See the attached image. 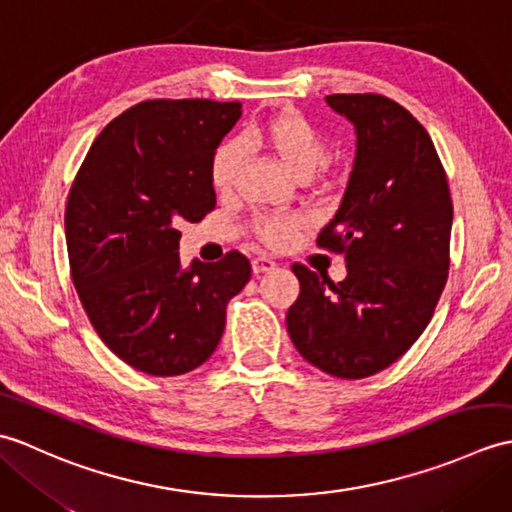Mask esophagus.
Wrapping results in <instances>:
<instances>
[{
    "mask_svg": "<svg viewBox=\"0 0 512 512\" xmlns=\"http://www.w3.org/2000/svg\"><path fill=\"white\" fill-rule=\"evenodd\" d=\"M250 266H253V273H255V275L270 273V270L277 268V264H275L270 257H255L253 262H250Z\"/></svg>",
    "mask_w": 512,
    "mask_h": 512,
    "instance_id": "34e87169",
    "label": "esophagus"
}]
</instances>
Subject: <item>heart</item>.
<instances>
[{
  "instance_id": "heart-1",
  "label": "heart",
  "mask_w": 512,
  "mask_h": 512,
  "mask_svg": "<svg viewBox=\"0 0 512 512\" xmlns=\"http://www.w3.org/2000/svg\"><path fill=\"white\" fill-rule=\"evenodd\" d=\"M250 140L299 180L310 178L330 154L328 140L299 112H279L270 116L264 125L250 132ZM239 167H242V149L237 143L217 147L209 169L213 189L217 193L231 191L237 182ZM303 226H306V217L301 213H281L257 217L253 231L262 244L270 248H286L295 242Z\"/></svg>"
}]
</instances>
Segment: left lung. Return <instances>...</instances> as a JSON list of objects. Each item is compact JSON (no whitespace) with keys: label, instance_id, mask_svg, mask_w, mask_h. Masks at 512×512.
Wrapping results in <instances>:
<instances>
[{"label":"left lung","instance_id":"left-lung-1","mask_svg":"<svg viewBox=\"0 0 512 512\" xmlns=\"http://www.w3.org/2000/svg\"><path fill=\"white\" fill-rule=\"evenodd\" d=\"M325 101L356 129L339 211L317 244L345 257L347 277L292 264L301 292L286 314L299 354L325 374L365 378L396 363L427 328L449 277L453 202L433 140L380 94Z\"/></svg>","mask_w":512,"mask_h":512}]
</instances>
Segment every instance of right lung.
Masks as SVG:
<instances>
[{"instance_id": "add662e5", "label": "right lung", "mask_w": 512, "mask_h": 512, "mask_svg": "<svg viewBox=\"0 0 512 512\" xmlns=\"http://www.w3.org/2000/svg\"><path fill=\"white\" fill-rule=\"evenodd\" d=\"M242 105L143 101L96 136L65 204L70 275L110 350L138 372L180 376L222 339L226 303L250 279L237 250L180 266L182 222L215 209L211 158Z\"/></svg>"}]
</instances>
